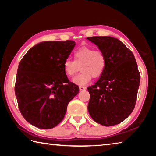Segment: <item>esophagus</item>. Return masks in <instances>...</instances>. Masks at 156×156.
<instances>
[{"instance_id":"1","label":"esophagus","mask_w":156,"mask_h":156,"mask_svg":"<svg viewBox=\"0 0 156 156\" xmlns=\"http://www.w3.org/2000/svg\"><path fill=\"white\" fill-rule=\"evenodd\" d=\"M79 89H80V91H83V90H85L86 87H85L80 86V87H79Z\"/></svg>"}]
</instances>
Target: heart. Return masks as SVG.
Listing matches in <instances>:
<instances>
[{
    "instance_id": "1",
    "label": "heart",
    "mask_w": 156,
    "mask_h": 156,
    "mask_svg": "<svg viewBox=\"0 0 156 156\" xmlns=\"http://www.w3.org/2000/svg\"><path fill=\"white\" fill-rule=\"evenodd\" d=\"M74 60L66 59L63 62L65 74L72 78L80 67L82 73L73 79V83L84 86L90 83L92 76L98 78L102 74L106 67V59L103 53L95 50L93 47H83L75 51Z\"/></svg>"
}]
</instances>
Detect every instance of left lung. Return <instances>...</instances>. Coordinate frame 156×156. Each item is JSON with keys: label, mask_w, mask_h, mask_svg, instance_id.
I'll list each match as a JSON object with an SVG mask.
<instances>
[{"label": "left lung", "mask_w": 156, "mask_h": 156, "mask_svg": "<svg viewBox=\"0 0 156 156\" xmlns=\"http://www.w3.org/2000/svg\"><path fill=\"white\" fill-rule=\"evenodd\" d=\"M98 47L106 67L94 85L89 87L88 111L97 123L109 126L125 120L135 107L140 76L133 53L111 36L87 38Z\"/></svg>", "instance_id": "8db88e82"}]
</instances>
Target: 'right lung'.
I'll use <instances>...</instances> for the list:
<instances>
[{"label":"right lung","instance_id":"add662e5","mask_svg":"<svg viewBox=\"0 0 156 156\" xmlns=\"http://www.w3.org/2000/svg\"><path fill=\"white\" fill-rule=\"evenodd\" d=\"M73 41H44L31 47L18 67L15 94L21 114L37 128L49 129L65 117L67 105L78 94L63 69L75 47Z\"/></svg>","mask_w":156,"mask_h":156}]
</instances>
